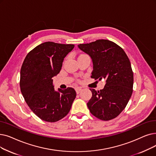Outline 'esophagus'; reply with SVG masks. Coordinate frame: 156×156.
<instances>
[{
	"label": "esophagus",
	"instance_id": "obj_1",
	"mask_svg": "<svg viewBox=\"0 0 156 156\" xmlns=\"http://www.w3.org/2000/svg\"><path fill=\"white\" fill-rule=\"evenodd\" d=\"M75 90H76V94H79L81 91L82 90V87H76V88Z\"/></svg>",
	"mask_w": 156,
	"mask_h": 156
}]
</instances>
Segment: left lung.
I'll use <instances>...</instances> for the list:
<instances>
[{
  "label": "left lung",
  "mask_w": 156,
  "mask_h": 156,
  "mask_svg": "<svg viewBox=\"0 0 156 156\" xmlns=\"http://www.w3.org/2000/svg\"><path fill=\"white\" fill-rule=\"evenodd\" d=\"M78 48L92 59L91 78L106 80L99 91L90 89L92 96L87 106L94 116L103 120L117 117L124 110L133 93V73L124 50L106 39L80 44Z\"/></svg>",
  "instance_id": "8db88e82"
}]
</instances>
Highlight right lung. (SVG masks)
<instances>
[{"label":"right lung","instance_id":"1","mask_svg":"<svg viewBox=\"0 0 156 156\" xmlns=\"http://www.w3.org/2000/svg\"><path fill=\"white\" fill-rule=\"evenodd\" d=\"M74 44L45 42L27 55L20 70V86L25 102L41 119L54 122L66 116L76 96L74 89H58L53 78L61 70Z\"/></svg>","mask_w":156,"mask_h":156}]
</instances>
